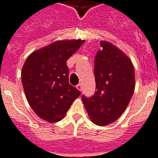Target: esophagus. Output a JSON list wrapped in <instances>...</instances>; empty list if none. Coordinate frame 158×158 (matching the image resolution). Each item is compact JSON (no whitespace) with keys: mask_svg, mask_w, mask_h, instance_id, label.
Here are the masks:
<instances>
[{"mask_svg":"<svg viewBox=\"0 0 158 158\" xmlns=\"http://www.w3.org/2000/svg\"><path fill=\"white\" fill-rule=\"evenodd\" d=\"M77 88L78 90H80V91L82 90V86H81V83L78 84L77 86Z\"/></svg>","mask_w":158,"mask_h":158,"instance_id":"1","label":"esophagus"}]
</instances>
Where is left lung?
<instances>
[{"instance_id": "1", "label": "left lung", "mask_w": 158, "mask_h": 158, "mask_svg": "<svg viewBox=\"0 0 158 158\" xmlns=\"http://www.w3.org/2000/svg\"><path fill=\"white\" fill-rule=\"evenodd\" d=\"M94 61L96 92L82 102L91 120L105 126L125 112L135 90V71L131 60L111 43L101 41Z\"/></svg>"}]
</instances>
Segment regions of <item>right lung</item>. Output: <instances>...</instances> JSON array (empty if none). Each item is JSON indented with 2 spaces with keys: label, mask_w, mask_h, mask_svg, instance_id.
<instances>
[{
  "label": "right lung",
  "mask_w": 158,
  "mask_h": 158,
  "mask_svg": "<svg viewBox=\"0 0 158 158\" xmlns=\"http://www.w3.org/2000/svg\"><path fill=\"white\" fill-rule=\"evenodd\" d=\"M84 40H60L34 51L24 63L22 83L37 115L55 123L64 118L81 92L69 83L67 60Z\"/></svg>",
  "instance_id": "1"
}]
</instances>
